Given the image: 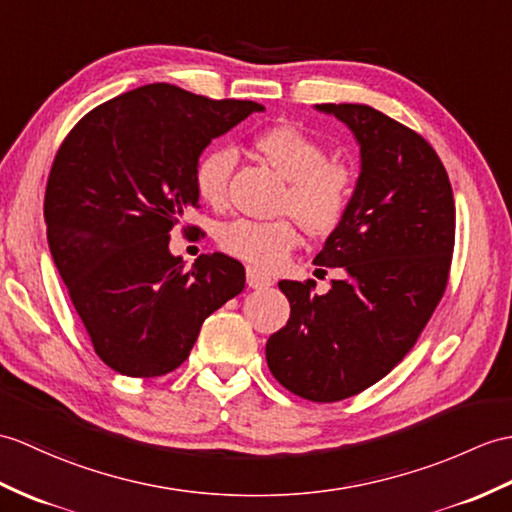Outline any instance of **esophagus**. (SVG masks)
Returning <instances> with one entry per match:
<instances>
[{
	"instance_id": "34e87169",
	"label": "esophagus",
	"mask_w": 512,
	"mask_h": 512,
	"mask_svg": "<svg viewBox=\"0 0 512 512\" xmlns=\"http://www.w3.org/2000/svg\"><path fill=\"white\" fill-rule=\"evenodd\" d=\"M246 283H248V288L261 290V288H268L272 279L266 275V272H261V270L251 266V268H246Z\"/></svg>"
}]
</instances>
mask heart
Listing matches in <instances>:
<instances>
[{"instance_id": "heart-1", "label": "heart", "mask_w": 512, "mask_h": 512, "mask_svg": "<svg viewBox=\"0 0 512 512\" xmlns=\"http://www.w3.org/2000/svg\"><path fill=\"white\" fill-rule=\"evenodd\" d=\"M255 148L290 181L281 209L294 213L307 233L325 235L334 231L351 205L355 174L349 165L329 161L325 144L290 124L264 130L257 135ZM235 163L237 152L231 146H216L198 159L194 185L207 205L222 207L227 202ZM299 240V229L290 218L272 222L240 218L218 231V244L224 251L257 268L281 266L299 246Z\"/></svg>"}]
</instances>
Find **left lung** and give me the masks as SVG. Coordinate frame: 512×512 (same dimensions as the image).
Masks as SVG:
<instances>
[{"mask_svg":"<svg viewBox=\"0 0 512 512\" xmlns=\"http://www.w3.org/2000/svg\"><path fill=\"white\" fill-rule=\"evenodd\" d=\"M360 146L351 205L327 235L316 266L340 268L327 294L314 281H279L288 325L266 342L270 373L310 401L358 395L417 342L445 292L456 205L427 141L366 104H316Z\"/></svg>","mask_w":512,"mask_h":512,"instance_id":"8db88e82","label":"left lung"}]
</instances>
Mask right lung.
<instances>
[{
    "label": "right lung",
    "mask_w": 512,
    "mask_h": 512,
    "mask_svg": "<svg viewBox=\"0 0 512 512\" xmlns=\"http://www.w3.org/2000/svg\"><path fill=\"white\" fill-rule=\"evenodd\" d=\"M264 106L146 85L87 113L58 150L45 189L47 242L100 360L128 377L181 366L205 318L244 290L240 261L170 253L198 209L194 170L211 139Z\"/></svg>",
    "instance_id": "obj_1"
}]
</instances>
